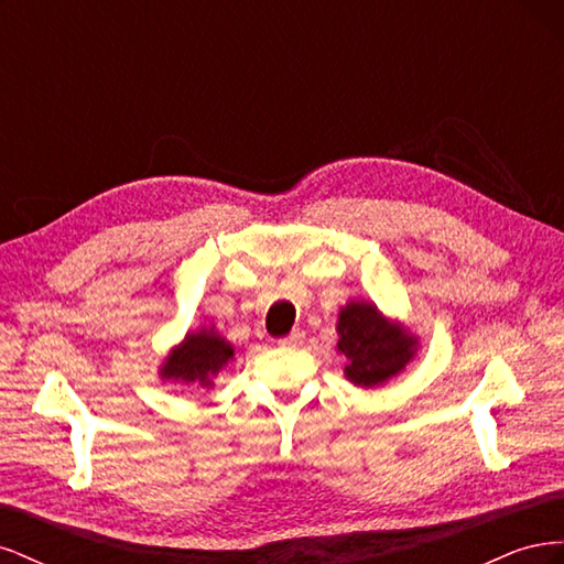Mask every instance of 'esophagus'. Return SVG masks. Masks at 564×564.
<instances>
[{
	"label": "esophagus",
	"mask_w": 564,
	"mask_h": 564,
	"mask_svg": "<svg viewBox=\"0 0 564 564\" xmlns=\"http://www.w3.org/2000/svg\"><path fill=\"white\" fill-rule=\"evenodd\" d=\"M280 344H282V346H292V348L301 346V344H303V332H301V329L289 332L284 338H280Z\"/></svg>",
	"instance_id": "esophagus-1"
}]
</instances>
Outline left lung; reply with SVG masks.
<instances>
[{"mask_svg": "<svg viewBox=\"0 0 564 564\" xmlns=\"http://www.w3.org/2000/svg\"><path fill=\"white\" fill-rule=\"evenodd\" d=\"M338 350L346 355V377L362 388L388 381L414 355L416 340L369 303H348L338 315Z\"/></svg>", "mask_w": 564, "mask_h": 564, "instance_id": "8db88e82", "label": "left lung"}]
</instances>
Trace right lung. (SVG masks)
Wrapping results in <instances>:
<instances>
[{
    "instance_id": "obj_1",
    "label": "right lung",
    "mask_w": 564,
    "mask_h": 564,
    "mask_svg": "<svg viewBox=\"0 0 564 564\" xmlns=\"http://www.w3.org/2000/svg\"><path fill=\"white\" fill-rule=\"evenodd\" d=\"M232 357V348L228 340L216 336L214 332H199V334H187L183 346L176 348L169 355L166 365L162 367L164 379H174L183 383L199 381V386L209 388V377L228 365Z\"/></svg>"
}]
</instances>
